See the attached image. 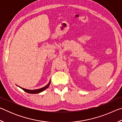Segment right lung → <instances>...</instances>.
Instances as JSON below:
<instances>
[{"label": "right lung", "mask_w": 122, "mask_h": 122, "mask_svg": "<svg viewBox=\"0 0 122 122\" xmlns=\"http://www.w3.org/2000/svg\"><path fill=\"white\" fill-rule=\"evenodd\" d=\"M50 84H51V80H50V81H49L48 84H47V85H46L45 86H44V87L41 88H40V89H35V90L27 89H25V88L20 87V86H18L17 85H16V86H19V87L21 89H22V90H24L25 92H27V93H29V94H39V93H40V92H42L43 91H44L45 90H46L47 88H48V87L49 86V85H50Z\"/></svg>", "instance_id": "right-lung-1"}]
</instances>
